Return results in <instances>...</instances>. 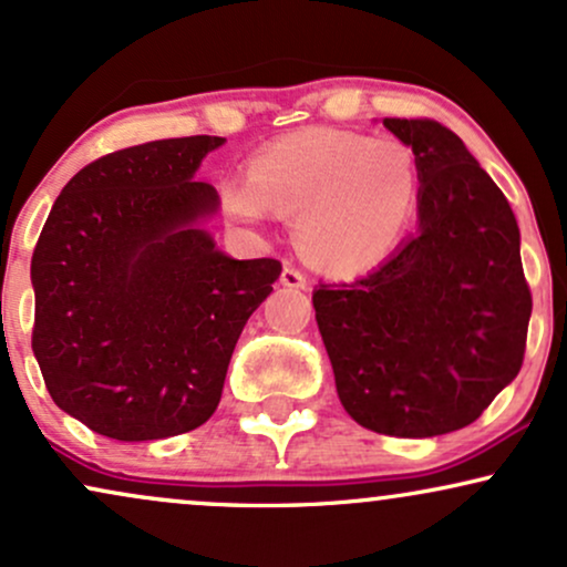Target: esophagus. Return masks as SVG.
<instances>
[{
  "label": "esophagus",
  "instance_id": "esophagus-1",
  "mask_svg": "<svg viewBox=\"0 0 567 567\" xmlns=\"http://www.w3.org/2000/svg\"><path fill=\"white\" fill-rule=\"evenodd\" d=\"M281 284L286 286V289H305L307 276L302 270H297L295 265H286L284 272H281Z\"/></svg>",
  "mask_w": 567,
  "mask_h": 567
}]
</instances>
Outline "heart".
Wrapping results in <instances>:
<instances>
[{
	"instance_id": "b5f03b06",
	"label": "heart",
	"mask_w": 567,
	"mask_h": 567,
	"mask_svg": "<svg viewBox=\"0 0 567 567\" xmlns=\"http://www.w3.org/2000/svg\"><path fill=\"white\" fill-rule=\"evenodd\" d=\"M417 199L408 144L354 131L305 128L249 159L247 181L220 184V205L244 226L270 213L297 218V241L318 268L370 270L389 255Z\"/></svg>"
}]
</instances>
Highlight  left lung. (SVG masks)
I'll return each mask as SVG.
<instances>
[{
  "label": "left lung",
  "mask_w": 567,
  "mask_h": 567,
  "mask_svg": "<svg viewBox=\"0 0 567 567\" xmlns=\"http://www.w3.org/2000/svg\"><path fill=\"white\" fill-rule=\"evenodd\" d=\"M412 146L417 223L354 281L312 291L339 400L362 429L429 439L465 429L523 365L530 291L513 207L463 138L383 117Z\"/></svg>",
  "instance_id": "1"
}]
</instances>
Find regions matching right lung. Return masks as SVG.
Instances as JSON below:
<instances>
[{"label":"right lung","instance_id":"obj_1","mask_svg":"<svg viewBox=\"0 0 567 567\" xmlns=\"http://www.w3.org/2000/svg\"><path fill=\"white\" fill-rule=\"evenodd\" d=\"M220 136L128 146L62 188L31 260L33 354L54 404L117 442H155L213 415L251 312L281 262L234 260L194 181Z\"/></svg>","mask_w":567,"mask_h":567}]
</instances>
